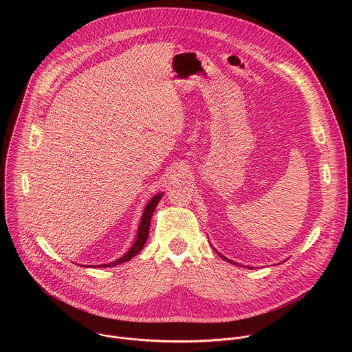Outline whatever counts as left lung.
<instances>
[{"label":"left lung","mask_w":352,"mask_h":352,"mask_svg":"<svg viewBox=\"0 0 352 352\" xmlns=\"http://www.w3.org/2000/svg\"><path fill=\"white\" fill-rule=\"evenodd\" d=\"M217 254H219V252H217ZM219 255H220V256H221V258H223V259H224V261H226V262H228V263H234V265H238V266H241V265H239V263H235V262H232V261H230V259H227V258H226V256H223V255H221V254H219Z\"/></svg>","instance_id":"1"}]
</instances>
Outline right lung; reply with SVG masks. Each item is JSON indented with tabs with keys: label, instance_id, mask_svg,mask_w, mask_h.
Returning <instances> with one entry per match:
<instances>
[{
	"label": "right lung",
	"instance_id": "right-lung-1",
	"mask_svg": "<svg viewBox=\"0 0 352 352\" xmlns=\"http://www.w3.org/2000/svg\"><path fill=\"white\" fill-rule=\"evenodd\" d=\"M162 197H163V192L155 195L152 199L148 200V204L146 205V208L143 210V214H142V219H140V224H139V228H138V234H136L135 242L132 243V246L129 248L128 252L124 256H121L120 259L114 261V262L104 263V265H96L93 267H113V266H117V265H121V263H125V262L131 261L135 255H138L140 252V249L143 248V245H144V242H146V239L148 236L150 220H152L153 212L157 208V204L160 202Z\"/></svg>",
	"mask_w": 352,
	"mask_h": 352
}]
</instances>
